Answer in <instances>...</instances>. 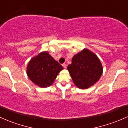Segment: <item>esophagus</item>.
Listing matches in <instances>:
<instances>
[{
	"mask_svg": "<svg viewBox=\"0 0 128 128\" xmlns=\"http://www.w3.org/2000/svg\"><path fill=\"white\" fill-rule=\"evenodd\" d=\"M62 66H63V67H64V68H66V64H62Z\"/></svg>",
	"mask_w": 128,
	"mask_h": 128,
	"instance_id": "34e87169",
	"label": "esophagus"
}]
</instances>
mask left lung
I'll return each mask as SVG.
<instances>
[{
    "instance_id": "left-lung-1",
    "label": "left lung",
    "mask_w": 128,
    "mask_h": 128,
    "mask_svg": "<svg viewBox=\"0 0 128 128\" xmlns=\"http://www.w3.org/2000/svg\"><path fill=\"white\" fill-rule=\"evenodd\" d=\"M68 69L74 84L80 89H87L100 79L102 64L98 57L88 49L74 55Z\"/></svg>"
}]
</instances>
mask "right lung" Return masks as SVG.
Here are the masks:
<instances>
[{
    "instance_id": "right-lung-1",
    "label": "right lung",
    "mask_w": 128,
    "mask_h": 128,
    "mask_svg": "<svg viewBox=\"0 0 128 128\" xmlns=\"http://www.w3.org/2000/svg\"><path fill=\"white\" fill-rule=\"evenodd\" d=\"M62 70V66L47 51H44L31 58L26 68V73L34 84L41 88H46L52 84Z\"/></svg>"
}]
</instances>
